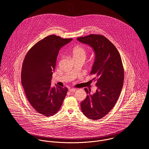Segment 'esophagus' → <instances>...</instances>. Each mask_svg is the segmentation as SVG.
I'll return each instance as SVG.
<instances>
[{"mask_svg":"<svg viewBox=\"0 0 149 149\" xmlns=\"http://www.w3.org/2000/svg\"><path fill=\"white\" fill-rule=\"evenodd\" d=\"M69 91L70 92H74L76 91V89L75 88H70L69 89Z\"/></svg>","mask_w":149,"mask_h":149,"instance_id":"obj_1","label":"esophagus"}]
</instances>
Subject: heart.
<instances>
[{"mask_svg": "<svg viewBox=\"0 0 149 149\" xmlns=\"http://www.w3.org/2000/svg\"><path fill=\"white\" fill-rule=\"evenodd\" d=\"M72 54L74 58L84 57L86 56V52L85 49L81 46H77L74 47L72 50Z\"/></svg>", "mask_w": 149, "mask_h": 149, "instance_id": "heart-1", "label": "heart"}]
</instances>
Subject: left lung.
Segmentation results:
<instances>
[{"instance_id":"left-lung-1","label":"left lung","mask_w":149,"mask_h":149,"mask_svg":"<svg viewBox=\"0 0 149 149\" xmlns=\"http://www.w3.org/2000/svg\"><path fill=\"white\" fill-rule=\"evenodd\" d=\"M77 40L93 49L95 57L90 74L95 76L97 87L93 94L85 88L88 95L81 108L88 118L100 119L113 108L120 94L124 81L122 59L113 44L103 36L90 34Z\"/></svg>"}]
</instances>
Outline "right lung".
Listing matches in <instances>:
<instances>
[{
    "instance_id": "add662e5",
    "label": "right lung",
    "mask_w": 149,
    "mask_h": 149,
    "mask_svg": "<svg viewBox=\"0 0 149 149\" xmlns=\"http://www.w3.org/2000/svg\"><path fill=\"white\" fill-rule=\"evenodd\" d=\"M51 35L35 44L27 52L22 65L21 81L33 107L45 116L54 115L62 106L68 89L51 86L60 49L72 41Z\"/></svg>"
}]
</instances>
